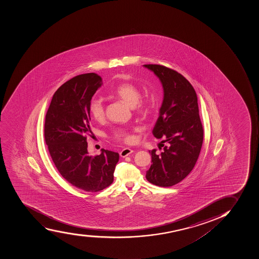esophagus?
<instances>
[{"label": "esophagus", "mask_w": 259, "mask_h": 259, "mask_svg": "<svg viewBox=\"0 0 259 259\" xmlns=\"http://www.w3.org/2000/svg\"><path fill=\"white\" fill-rule=\"evenodd\" d=\"M132 153H133L132 149H130V148H124V149H122L121 151L119 152V155L122 158H124V157L128 156Z\"/></svg>", "instance_id": "obj_1"}]
</instances>
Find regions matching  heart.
<instances>
[{
	"mask_svg": "<svg viewBox=\"0 0 259 259\" xmlns=\"http://www.w3.org/2000/svg\"><path fill=\"white\" fill-rule=\"evenodd\" d=\"M113 94L128 105L136 108V110L141 114L147 113L150 109V104L148 100H140V89L131 83L118 84L113 91ZM90 113L91 116L97 121H101L105 119V111L103 103L99 100H92L90 105ZM114 136L116 140L123 141L126 144H131L136 140L135 136L130 131L122 128L115 131Z\"/></svg>",
	"mask_w": 259,
	"mask_h": 259,
	"instance_id": "obj_1",
	"label": "heart"
}]
</instances>
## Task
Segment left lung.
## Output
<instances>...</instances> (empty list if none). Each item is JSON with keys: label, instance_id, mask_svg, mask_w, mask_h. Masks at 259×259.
Returning a JSON list of instances; mask_svg holds the SVG:
<instances>
[{"label": "left lung", "instance_id": "obj_1", "mask_svg": "<svg viewBox=\"0 0 259 259\" xmlns=\"http://www.w3.org/2000/svg\"><path fill=\"white\" fill-rule=\"evenodd\" d=\"M144 66L155 74L163 89L159 116L152 131L154 137L162 139L163 151L149 152L152 164L146 179L157 186L170 187L189 175L200 154L203 128L198 97L189 80L177 71L160 65Z\"/></svg>", "mask_w": 259, "mask_h": 259}]
</instances>
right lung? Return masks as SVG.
<instances>
[{
    "label": "right lung",
    "instance_id": "obj_1",
    "mask_svg": "<svg viewBox=\"0 0 259 259\" xmlns=\"http://www.w3.org/2000/svg\"><path fill=\"white\" fill-rule=\"evenodd\" d=\"M102 84L96 73L65 82L54 94L45 121V140L59 172L73 186L94 193L113 183L119 161L115 152L102 149L100 155L91 156L87 150L90 105Z\"/></svg>",
    "mask_w": 259,
    "mask_h": 259
}]
</instances>
